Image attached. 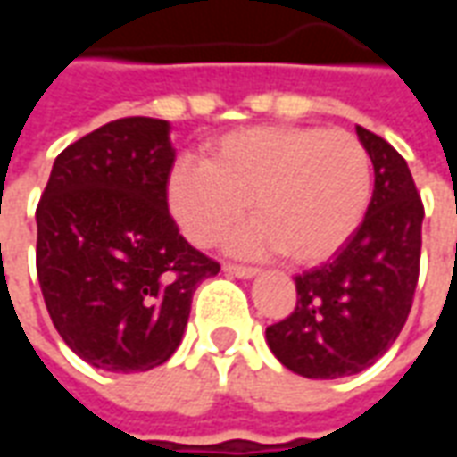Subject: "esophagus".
<instances>
[{"mask_svg": "<svg viewBox=\"0 0 457 457\" xmlns=\"http://www.w3.org/2000/svg\"><path fill=\"white\" fill-rule=\"evenodd\" d=\"M225 271H228L229 277H237V278H254L259 274L257 269L239 267V264H225Z\"/></svg>", "mask_w": 457, "mask_h": 457, "instance_id": "obj_1", "label": "esophagus"}]
</instances>
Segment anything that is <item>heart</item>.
<instances>
[{
	"label": "heart",
	"instance_id": "obj_1",
	"mask_svg": "<svg viewBox=\"0 0 457 457\" xmlns=\"http://www.w3.org/2000/svg\"><path fill=\"white\" fill-rule=\"evenodd\" d=\"M372 195L362 141L345 129L269 124L229 131L205 159H180L169 176V208L198 247L232 228L249 208L257 218L232 232L235 254L284 252L296 264L333 257L360 228Z\"/></svg>",
	"mask_w": 457,
	"mask_h": 457
}]
</instances>
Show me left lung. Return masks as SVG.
<instances>
[{
  "label": "left lung",
  "instance_id": "left-lung-1",
  "mask_svg": "<svg viewBox=\"0 0 457 457\" xmlns=\"http://www.w3.org/2000/svg\"><path fill=\"white\" fill-rule=\"evenodd\" d=\"M357 139L374 169L362 225L336 257L296 277V308L267 328V345L291 372L337 379L379 360L411 311L421 259L423 205L402 154L364 127Z\"/></svg>",
  "mask_w": 457,
  "mask_h": 457
}]
</instances>
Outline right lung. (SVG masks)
Listing matches in <instances>:
<instances>
[{
	"mask_svg": "<svg viewBox=\"0 0 457 457\" xmlns=\"http://www.w3.org/2000/svg\"><path fill=\"white\" fill-rule=\"evenodd\" d=\"M173 159L166 120L107 121L58 154L36 210L48 316L65 345L104 372L166 362L195 288L220 271L169 215Z\"/></svg>",
	"mask_w": 457,
	"mask_h": 457,
	"instance_id": "add662e5",
	"label": "right lung"
}]
</instances>
